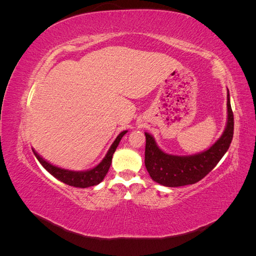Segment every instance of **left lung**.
<instances>
[{
	"label": "left lung",
	"mask_w": 256,
	"mask_h": 256,
	"mask_svg": "<svg viewBox=\"0 0 256 256\" xmlns=\"http://www.w3.org/2000/svg\"><path fill=\"white\" fill-rule=\"evenodd\" d=\"M234 134V115L228 90V122L222 136L208 150L190 156H176L160 150L152 134L145 132V166L152 180L166 187H180L200 182L218 164Z\"/></svg>",
	"instance_id": "8db88e82"
}]
</instances>
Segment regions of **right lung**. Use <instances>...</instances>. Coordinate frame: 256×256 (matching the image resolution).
<instances>
[{
	"instance_id": "1",
	"label": "right lung",
	"mask_w": 256,
	"mask_h": 256,
	"mask_svg": "<svg viewBox=\"0 0 256 256\" xmlns=\"http://www.w3.org/2000/svg\"><path fill=\"white\" fill-rule=\"evenodd\" d=\"M128 130L122 131V132L115 138V141L111 145V147L108 150L104 158L102 160V162L95 168L86 170V171H72V170L62 168L58 166H53L49 164L48 161H46L42 157H40L34 150L33 152L36 156L37 160L40 162V164L47 170V171L56 178V180H60L66 184L72 186V187L76 188H88L92 187V186H96L104 180L108 171H109L110 166L112 164V157L113 154L118 148V146L122 140V138L127 134Z\"/></svg>"
}]
</instances>
